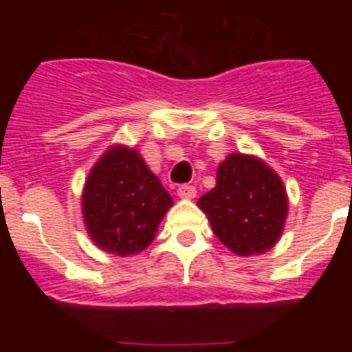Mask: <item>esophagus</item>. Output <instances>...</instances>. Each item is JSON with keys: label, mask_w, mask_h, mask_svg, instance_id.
Listing matches in <instances>:
<instances>
[{"label": "esophagus", "mask_w": 352, "mask_h": 352, "mask_svg": "<svg viewBox=\"0 0 352 352\" xmlns=\"http://www.w3.org/2000/svg\"><path fill=\"white\" fill-rule=\"evenodd\" d=\"M197 190H195V186L192 185H179L178 186V195L182 199H194Z\"/></svg>", "instance_id": "1"}]
</instances>
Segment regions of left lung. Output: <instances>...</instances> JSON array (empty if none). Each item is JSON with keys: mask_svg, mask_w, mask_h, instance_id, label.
Listing matches in <instances>:
<instances>
[{"mask_svg": "<svg viewBox=\"0 0 352 352\" xmlns=\"http://www.w3.org/2000/svg\"><path fill=\"white\" fill-rule=\"evenodd\" d=\"M217 238L238 256L270 250L287 217L280 178L254 157L232 153L217 170V186L199 199Z\"/></svg>", "mask_w": 352, "mask_h": 352, "instance_id": "1", "label": "left lung"}]
</instances>
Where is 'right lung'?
<instances>
[{"label":"right lung","mask_w":352,"mask_h":352,"mask_svg":"<svg viewBox=\"0 0 352 352\" xmlns=\"http://www.w3.org/2000/svg\"><path fill=\"white\" fill-rule=\"evenodd\" d=\"M170 206L169 192L133 149H109L84 186L89 236L96 247L121 257L139 254L153 241Z\"/></svg>","instance_id":"right-lung-1"}]
</instances>
